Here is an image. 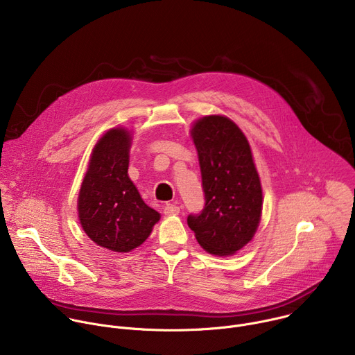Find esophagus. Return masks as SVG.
Masks as SVG:
<instances>
[{
  "instance_id": "1",
  "label": "esophagus",
  "mask_w": 355,
  "mask_h": 355,
  "mask_svg": "<svg viewBox=\"0 0 355 355\" xmlns=\"http://www.w3.org/2000/svg\"><path fill=\"white\" fill-rule=\"evenodd\" d=\"M164 214L166 215H178L180 214V208L177 205H173V204H167L164 207Z\"/></svg>"
}]
</instances>
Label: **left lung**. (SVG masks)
<instances>
[{
	"instance_id": "1",
	"label": "left lung",
	"mask_w": 355,
	"mask_h": 355,
	"mask_svg": "<svg viewBox=\"0 0 355 355\" xmlns=\"http://www.w3.org/2000/svg\"><path fill=\"white\" fill-rule=\"evenodd\" d=\"M191 136L205 207L188 216V226L211 254H234L254 236L263 211V189L250 144L239 126L220 115L198 119Z\"/></svg>"
}]
</instances>
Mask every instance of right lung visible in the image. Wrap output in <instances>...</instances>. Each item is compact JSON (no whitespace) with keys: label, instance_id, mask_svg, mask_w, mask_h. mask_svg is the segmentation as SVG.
Instances as JSON below:
<instances>
[{"label":"right lung","instance_id":"obj_1","mask_svg":"<svg viewBox=\"0 0 355 355\" xmlns=\"http://www.w3.org/2000/svg\"><path fill=\"white\" fill-rule=\"evenodd\" d=\"M132 136L108 130L95 144L78 193V218L87 236L115 252L139 247L160 214L144 204L128 175Z\"/></svg>","mask_w":355,"mask_h":355}]
</instances>
